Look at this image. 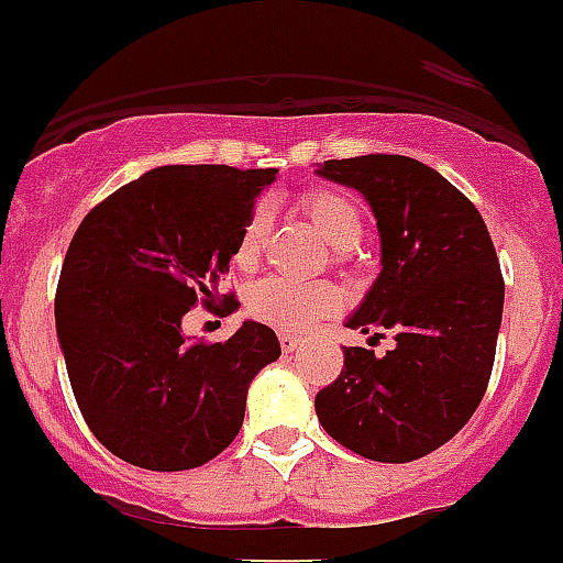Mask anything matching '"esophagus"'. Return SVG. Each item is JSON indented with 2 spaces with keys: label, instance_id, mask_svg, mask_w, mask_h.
I'll return each mask as SVG.
<instances>
[{
  "label": "esophagus",
  "instance_id": "esophagus-1",
  "mask_svg": "<svg viewBox=\"0 0 563 563\" xmlns=\"http://www.w3.org/2000/svg\"><path fill=\"white\" fill-rule=\"evenodd\" d=\"M278 345H282V351L285 353H292L298 347V334H290V331H278Z\"/></svg>",
  "mask_w": 563,
  "mask_h": 563
}]
</instances>
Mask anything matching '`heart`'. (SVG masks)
<instances>
[{
    "mask_svg": "<svg viewBox=\"0 0 563 563\" xmlns=\"http://www.w3.org/2000/svg\"><path fill=\"white\" fill-rule=\"evenodd\" d=\"M301 205L309 221L323 232V238L334 249H340V254H345V249H353L362 240L365 218L347 192L318 187V190H309L303 196ZM267 223H271L267 207H256L245 218L232 251V262L240 271H251L260 260L262 243L267 238ZM336 301H340V290L331 282H292L285 276H271L256 282L245 292V312L260 323L273 325V329L301 331L318 318L329 314L336 307Z\"/></svg>",
    "mask_w": 563,
    "mask_h": 563,
    "instance_id": "heart-1",
    "label": "heart"
}]
</instances>
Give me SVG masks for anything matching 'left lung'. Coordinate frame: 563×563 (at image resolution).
<instances>
[{"mask_svg":"<svg viewBox=\"0 0 563 563\" xmlns=\"http://www.w3.org/2000/svg\"><path fill=\"white\" fill-rule=\"evenodd\" d=\"M325 179L371 201L382 273L347 329L389 331L395 347H345L318 393L320 426L373 462L404 464L456 437L489 387L503 318V273L489 229L462 190L400 154L325 159Z\"/></svg>","mask_w":563,"mask_h":563,"instance_id":"1","label":"left lung"}]
</instances>
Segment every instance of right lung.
<instances>
[{
	"instance_id": "add662e5",
	"label": "right lung",
	"mask_w": 563,
	"mask_h": 563,
	"mask_svg": "<svg viewBox=\"0 0 563 563\" xmlns=\"http://www.w3.org/2000/svg\"><path fill=\"white\" fill-rule=\"evenodd\" d=\"M276 168L163 165L118 187L79 223L55 296L57 336L85 422L112 456L179 473L227 451L249 384L282 347L245 320L229 340L181 334L221 296L234 243Z\"/></svg>"
}]
</instances>
